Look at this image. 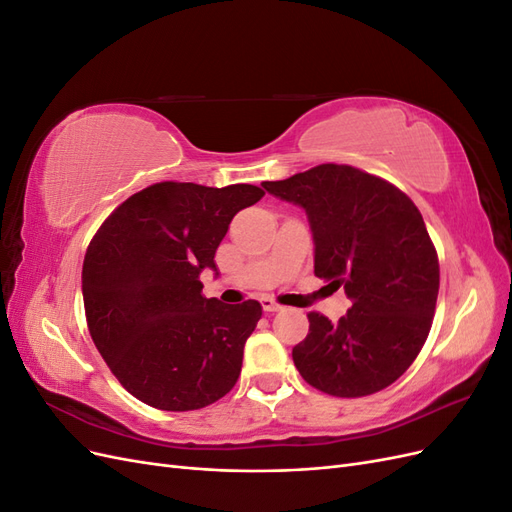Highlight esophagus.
Masks as SVG:
<instances>
[{"label": "esophagus", "instance_id": "1", "mask_svg": "<svg viewBox=\"0 0 512 512\" xmlns=\"http://www.w3.org/2000/svg\"><path fill=\"white\" fill-rule=\"evenodd\" d=\"M260 305H262V309H265V312H280V309H282L280 303H275V301L269 299V297L260 299Z\"/></svg>", "mask_w": 512, "mask_h": 512}]
</instances>
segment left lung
<instances>
[{
	"label": "left lung",
	"instance_id": "left-lung-1",
	"mask_svg": "<svg viewBox=\"0 0 512 512\" xmlns=\"http://www.w3.org/2000/svg\"><path fill=\"white\" fill-rule=\"evenodd\" d=\"M262 188L305 209L314 273L352 301L337 322L307 314L309 333L292 348L299 374L333 397L386 389L414 363L436 312L440 265L421 211L393 183L348 164Z\"/></svg>",
	"mask_w": 512,
	"mask_h": 512
}]
</instances>
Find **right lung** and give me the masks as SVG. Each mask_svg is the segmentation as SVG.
<instances>
[{
    "mask_svg": "<svg viewBox=\"0 0 512 512\" xmlns=\"http://www.w3.org/2000/svg\"><path fill=\"white\" fill-rule=\"evenodd\" d=\"M262 196L250 183H153L91 239L83 262L87 327L115 378L143 404L198 410L237 384L262 307L203 297L200 273L218 275L213 258L228 224Z\"/></svg>",
    "mask_w": 512,
    "mask_h": 512,
    "instance_id": "1",
    "label": "right lung"
}]
</instances>
